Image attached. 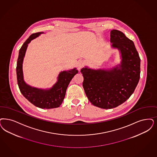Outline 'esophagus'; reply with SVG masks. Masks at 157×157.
I'll return each instance as SVG.
<instances>
[{
	"label": "esophagus",
	"instance_id": "obj_1",
	"mask_svg": "<svg viewBox=\"0 0 157 157\" xmlns=\"http://www.w3.org/2000/svg\"><path fill=\"white\" fill-rule=\"evenodd\" d=\"M85 65V63L82 60H80L78 62V64H77V67H78V70H81V69H82Z\"/></svg>",
	"mask_w": 157,
	"mask_h": 157
}]
</instances>
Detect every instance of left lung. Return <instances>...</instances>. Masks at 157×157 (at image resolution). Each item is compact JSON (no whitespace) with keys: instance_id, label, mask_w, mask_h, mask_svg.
Returning a JSON list of instances; mask_svg holds the SVG:
<instances>
[{"instance_id":"1","label":"left lung","mask_w":157,"mask_h":157,"mask_svg":"<svg viewBox=\"0 0 157 157\" xmlns=\"http://www.w3.org/2000/svg\"><path fill=\"white\" fill-rule=\"evenodd\" d=\"M110 42L121 54V64L110 70L82 68L83 87L94 106L103 109L118 107L135 91L140 76V59L132 40L121 31L113 29Z\"/></svg>"}]
</instances>
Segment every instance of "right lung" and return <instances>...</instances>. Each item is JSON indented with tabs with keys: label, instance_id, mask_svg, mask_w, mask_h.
<instances>
[{
	"label": "right lung",
	"instance_id": "1",
	"mask_svg": "<svg viewBox=\"0 0 157 157\" xmlns=\"http://www.w3.org/2000/svg\"><path fill=\"white\" fill-rule=\"evenodd\" d=\"M43 33L41 32L32 34L20 49L17 62V83L22 94L36 107L42 109L57 108L59 107L64 100L67 87L71 79L78 72L76 68L60 72L57 78V81L49 89H42L31 86L24 80L22 63L28 44L32 40L37 38Z\"/></svg>",
	"mask_w": 157,
	"mask_h": 157
}]
</instances>
